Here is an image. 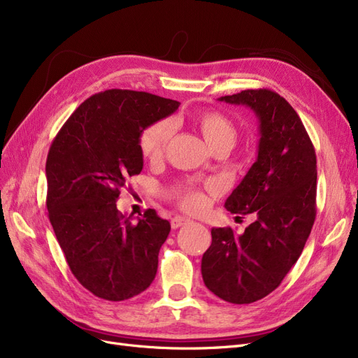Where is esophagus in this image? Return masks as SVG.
<instances>
[{"label":"esophagus","instance_id":"1","mask_svg":"<svg viewBox=\"0 0 358 358\" xmlns=\"http://www.w3.org/2000/svg\"><path fill=\"white\" fill-rule=\"evenodd\" d=\"M189 219L188 217H183V216H175V217H171V220H170V225H171V228L173 229H178V228H180V227H183V225H187V224H189Z\"/></svg>","mask_w":358,"mask_h":358}]
</instances>
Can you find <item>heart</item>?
Here are the masks:
<instances>
[{
  "mask_svg": "<svg viewBox=\"0 0 358 358\" xmlns=\"http://www.w3.org/2000/svg\"><path fill=\"white\" fill-rule=\"evenodd\" d=\"M191 121L212 151L225 150L228 152L237 142V126L219 110H196L191 117ZM171 136H173V124L167 120L157 121L148 126L139 139L142 155L150 162H158L159 158H163ZM178 195L179 203L185 210L199 212L206 206L204 192L195 187H185Z\"/></svg>",
  "mask_w": 358,
  "mask_h": 358,
  "instance_id": "obj_1",
  "label": "heart"
}]
</instances>
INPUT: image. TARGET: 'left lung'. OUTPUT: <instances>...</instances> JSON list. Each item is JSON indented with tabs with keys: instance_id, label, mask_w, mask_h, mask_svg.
<instances>
[{
	"instance_id": "left-lung-1",
	"label": "left lung",
	"mask_w": 358,
	"mask_h": 358,
	"mask_svg": "<svg viewBox=\"0 0 358 358\" xmlns=\"http://www.w3.org/2000/svg\"><path fill=\"white\" fill-rule=\"evenodd\" d=\"M219 101L249 106L259 120L257 158L225 201L256 220L237 236L213 228L201 259L206 287L231 303H252L275 290L299 259L315 220L317 158L299 115L278 93L243 90Z\"/></svg>"
}]
</instances>
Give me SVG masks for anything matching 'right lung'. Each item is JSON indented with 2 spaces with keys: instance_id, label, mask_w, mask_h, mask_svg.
Instances as JSON below:
<instances>
[{
  "instance_id": "obj_1",
  "label": "right lung",
  "mask_w": 358,
  "mask_h": 358,
  "mask_svg": "<svg viewBox=\"0 0 358 358\" xmlns=\"http://www.w3.org/2000/svg\"><path fill=\"white\" fill-rule=\"evenodd\" d=\"M179 105L146 92H101L73 110L48 151V219L72 274L97 298L130 299L155 278L169 220L148 208L134 222L117 200L142 171V131Z\"/></svg>"
}]
</instances>
